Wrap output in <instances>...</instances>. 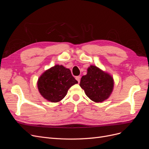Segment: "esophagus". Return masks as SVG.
Masks as SVG:
<instances>
[{"instance_id": "esophagus-1", "label": "esophagus", "mask_w": 149, "mask_h": 149, "mask_svg": "<svg viewBox=\"0 0 149 149\" xmlns=\"http://www.w3.org/2000/svg\"><path fill=\"white\" fill-rule=\"evenodd\" d=\"M76 80H77L78 81V83H79V81H80V78H81V77H80V76H76Z\"/></svg>"}]
</instances>
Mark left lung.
<instances>
[{
  "label": "left lung",
  "instance_id": "8db88e82",
  "mask_svg": "<svg viewBox=\"0 0 149 149\" xmlns=\"http://www.w3.org/2000/svg\"><path fill=\"white\" fill-rule=\"evenodd\" d=\"M80 86L90 100L102 102L109 97L114 86L113 78L95 66H90L86 75L82 76Z\"/></svg>",
  "mask_w": 149,
  "mask_h": 149
}]
</instances>
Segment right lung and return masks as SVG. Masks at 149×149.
Here are the masks:
<instances>
[{"label":"right lung","instance_id":"1","mask_svg":"<svg viewBox=\"0 0 149 149\" xmlns=\"http://www.w3.org/2000/svg\"><path fill=\"white\" fill-rule=\"evenodd\" d=\"M78 83L71 71L62 65H55L48 70L38 81V88L41 95L48 101L56 102L66 95L69 88Z\"/></svg>","mask_w":149,"mask_h":149}]
</instances>
